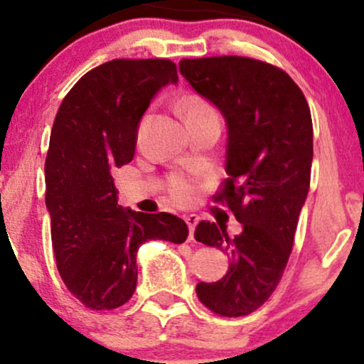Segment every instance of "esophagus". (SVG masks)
I'll list each match as a JSON object with an SVG mask.
<instances>
[{
    "mask_svg": "<svg viewBox=\"0 0 364 364\" xmlns=\"http://www.w3.org/2000/svg\"><path fill=\"white\" fill-rule=\"evenodd\" d=\"M185 220H186L188 228H190V237H193L195 228H196V224H198V215H195V214L185 215Z\"/></svg>",
    "mask_w": 364,
    "mask_h": 364,
    "instance_id": "obj_1",
    "label": "esophagus"
}]
</instances>
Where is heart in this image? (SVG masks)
I'll return each mask as SVG.
<instances>
[{
	"mask_svg": "<svg viewBox=\"0 0 364 364\" xmlns=\"http://www.w3.org/2000/svg\"><path fill=\"white\" fill-rule=\"evenodd\" d=\"M181 111L185 114V119L196 118V116H205L215 112L214 107L210 106L207 101L200 97H188L181 102ZM166 188H168V193L174 202L181 203V205H188L196 198V193H198V183L195 181L191 176H186V174L174 173L171 174L166 181Z\"/></svg>",
	"mask_w": 364,
	"mask_h": 364,
	"instance_id": "heart-1",
	"label": "heart"
}]
</instances>
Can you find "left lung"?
I'll use <instances>...</instances> for the list:
<instances>
[{"label":"left lung","instance_id":"8db88e82","mask_svg":"<svg viewBox=\"0 0 364 364\" xmlns=\"http://www.w3.org/2000/svg\"><path fill=\"white\" fill-rule=\"evenodd\" d=\"M179 72L228 121L225 178L214 202L243 224L229 237L202 220L195 240L231 258L217 282L196 284L200 303L220 316L262 306L281 281L310 190L313 123L306 97L279 66L245 56L179 61Z\"/></svg>","mask_w":364,"mask_h":364}]
</instances>
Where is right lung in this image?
Wrapping results in <instances>:
<instances>
[{
  "label": "right lung",
  "instance_id": "obj_1",
  "mask_svg": "<svg viewBox=\"0 0 364 364\" xmlns=\"http://www.w3.org/2000/svg\"><path fill=\"white\" fill-rule=\"evenodd\" d=\"M176 82L171 60H112L83 75L56 112L44 166L54 258L66 289L90 310H114L132 298L145 241L188 237L176 215L123 210L111 176L135 156L154 95Z\"/></svg>",
  "mask_w": 364,
  "mask_h": 364
}]
</instances>
